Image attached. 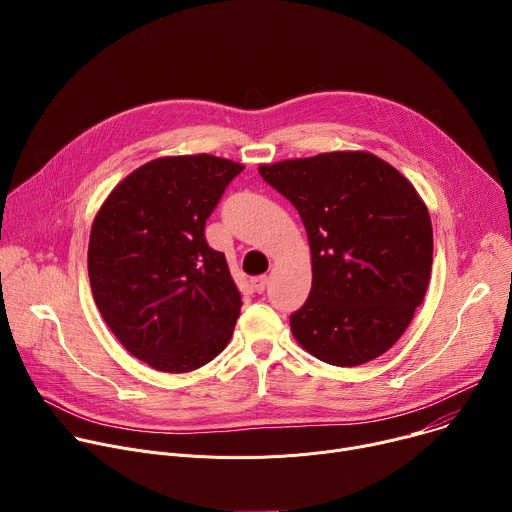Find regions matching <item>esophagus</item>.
Listing matches in <instances>:
<instances>
[{
    "label": "esophagus",
    "instance_id": "esophagus-1",
    "mask_svg": "<svg viewBox=\"0 0 512 512\" xmlns=\"http://www.w3.org/2000/svg\"><path fill=\"white\" fill-rule=\"evenodd\" d=\"M251 287H253L255 294H263L265 287H267V277H265V275H259V277L251 279Z\"/></svg>",
    "mask_w": 512,
    "mask_h": 512
}]
</instances>
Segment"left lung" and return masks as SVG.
<instances>
[{
	"label": "left lung",
	"mask_w": 512,
	"mask_h": 512,
	"mask_svg": "<svg viewBox=\"0 0 512 512\" xmlns=\"http://www.w3.org/2000/svg\"><path fill=\"white\" fill-rule=\"evenodd\" d=\"M259 174L296 206L310 241L312 289L289 316L296 340L334 367L385 354L431 275V218L413 184L369 152L261 164Z\"/></svg>",
	"instance_id": "1"
}]
</instances>
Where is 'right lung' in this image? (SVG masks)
<instances>
[{
  "mask_svg": "<svg viewBox=\"0 0 512 512\" xmlns=\"http://www.w3.org/2000/svg\"><path fill=\"white\" fill-rule=\"evenodd\" d=\"M243 168L208 154L158 158L121 180L95 216V304L127 352L156 371H196L233 336L243 300L204 227Z\"/></svg>",
  "mask_w": 512,
  "mask_h": 512,
  "instance_id": "right-lung-1",
  "label": "right lung"
}]
</instances>
